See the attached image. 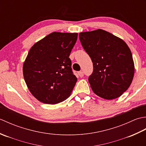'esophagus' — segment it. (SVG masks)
Instances as JSON below:
<instances>
[{
    "mask_svg": "<svg viewBox=\"0 0 146 146\" xmlns=\"http://www.w3.org/2000/svg\"><path fill=\"white\" fill-rule=\"evenodd\" d=\"M78 75H79L80 77H83V75H84V73H83V71H78Z\"/></svg>",
    "mask_w": 146,
    "mask_h": 146,
    "instance_id": "obj_1",
    "label": "esophagus"
}]
</instances>
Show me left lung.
I'll list each match as a JSON object with an SVG mask.
<instances>
[{"label": "left lung", "instance_id": "obj_1", "mask_svg": "<svg viewBox=\"0 0 146 146\" xmlns=\"http://www.w3.org/2000/svg\"><path fill=\"white\" fill-rule=\"evenodd\" d=\"M79 38L94 65L88 78L93 92L106 100L120 97L129 88L134 75V60L127 44L100 29L80 33Z\"/></svg>", "mask_w": 146, "mask_h": 146}]
</instances>
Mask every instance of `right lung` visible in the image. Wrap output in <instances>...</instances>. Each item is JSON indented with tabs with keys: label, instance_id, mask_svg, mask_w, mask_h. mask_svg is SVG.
<instances>
[{
	"label": "right lung",
	"instance_id": "add662e5",
	"mask_svg": "<svg viewBox=\"0 0 146 146\" xmlns=\"http://www.w3.org/2000/svg\"><path fill=\"white\" fill-rule=\"evenodd\" d=\"M78 33L53 32L34 44L23 64L27 88L37 100L56 104L70 97L77 82L69 56Z\"/></svg>",
	"mask_w": 146,
	"mask_h": 146
}]
</instances>
